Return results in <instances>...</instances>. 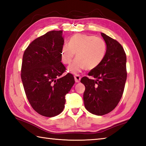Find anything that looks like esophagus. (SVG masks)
I'll return each mask as SVG.
<instances>
[{
    "instance_id": "34e87169",
    "label": "esophagus",
    "mask_w": 146,
    "mask_h": 146,
    "mask_svg": "<svg viewBox=\"0 0 146 146\" xmlns=\"http://www.w3.org/2000/svg\"><path fill=\"white\" fill-rule=\"evenodd\" d=\"M75 82L76 83H78L80 82V80H81V76H80V75H75Z\"/></svg>"
}]
</instances>
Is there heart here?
<instances>
[{
	"label": "heart",
	"mask_w": 146,
	"mask_h": 146,
	"mask_svg": "<svg viewBox=\"0 0 146 146\" xmlns=\"http://www.w3.org/2000/svg\"><path fill=\"white\" fill-rule=\"evenodd\" d=\"M107 51V43L95 36L77 34L64 44L61 50L63 63L70 64L76 53V58L68 67V71L76 74L86 69L94 70L104 61Z\"/></svg>",
	"instance_id": "b5f03b06"
}]
</instances>
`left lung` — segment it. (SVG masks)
Instances as JSON below:
<instances>
[{
	"instance_id": "left-lung-1",
	"label": "left lung",
	"mask_w": 146,
	"mask_h": 146,
	"mask_svg": "<svg viewBox=\"0 0 146 146\" xmlns=\"http://www.w3.org/2000/svg\"><path fill=\"white\" fill-rule=\"evenodd\" d=\"M101 35L107 43L106 56L97 68L88 73L96 80L84 76L80 81L85 86L83 101L86 109L97 115H104L117 107L127 80L124 49L116 40L104 33Z\"/></svg>"
}]
</instances>
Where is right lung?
Segmentation results:
<instances>
[{"label": "right lung", "instance_id": "add662e5", "mask_svg": "<svg viewBox=\"0 0 146 146\" xmlns=\"http://www.w3.org/2000/svg\"><path fill=\"white\" fill-rule=\"evenodd\" d=\"M62 31H51L35 39L24 52L21 79L26 97L36 112L52 117L63 111L65 95L75 83L72 74L62 76Z\"/></svg>", "mask_w": 146, "mask_h": 146}]
</instances>
